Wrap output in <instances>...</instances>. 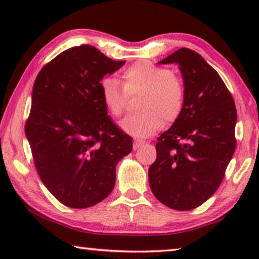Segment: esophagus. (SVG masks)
Returning <instances> with one entry per match:
<instances>
[{
    "label": "esophagus",
    "instance_id": "esophagus-1",
    "mask_svg": "<svg viewBox=\"0 0 259 259\" xmlns=\"http://www.w3.org/2000/svg\"><path fill=\"white\" fill-rule=\"evenodd\" d=\"M143 145H144L143 140H140V139H135V140H134V150H135V151L138 150V148L142 147Z\"/></svg>",
    "mask_w": 259,
    "mask_h": 259
}]
</instances>
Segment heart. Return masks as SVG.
Instances as JSON below:
<instances>
[{"mask_svg": "<svg viewBox=\"0 0 259 259\" xmlns=\"http://www.w3.org/2000/svg\"><path fill=\"white\" fill-rule=\"evenodd\" d=\"M122 84L113 77L100 82V99L109 114L119 116L123 112L126 95L142 94L136 115L120 121V128L134 137L146 138L159 131L165 122L176 121L185 103V88L170 69L150 61H138L122 73Z\"/></svg>", "mask_w": 259, "mask_h": 259, "instance_id": "heart-1", "label": "heart"}]
</instances>
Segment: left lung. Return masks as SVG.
<instances>
[{"label":"left lung","instance_id":"obj_1","mask_svg":"<svg viewBox=\"0 0 259 259\" xmlns=\"http://www.w3.org/2000/svg\"><path fill=\"white\" fill-rule=\"evenodd\" d=\"M159 63L179 66L185 103L157 138L148 182L161 203L186 211L204 203L224 178L236 146V108L222 77L198 52L182 48Z\"/></svg>","mask_w":259,"mask_h":259}]
</instances>
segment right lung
<instances>
[{
    "instance_id": "obj_1",
    "label": "right lung",
    "mask_w": 259,
    "mask_h": 259,
    "mask_svg": "<svg viewBox=\"0 0 259 259\" xmlns=\"http://www.w3.org/2000/svg\"><path fill=\"white\" fill-rule=\"evenodd\" d=\"M124 64L82 45L59 54L34 82L26 137L42 183L69 208L107 198L117 162L133 150L100 99V81Z\"/></svg>"
}]
</instances>
